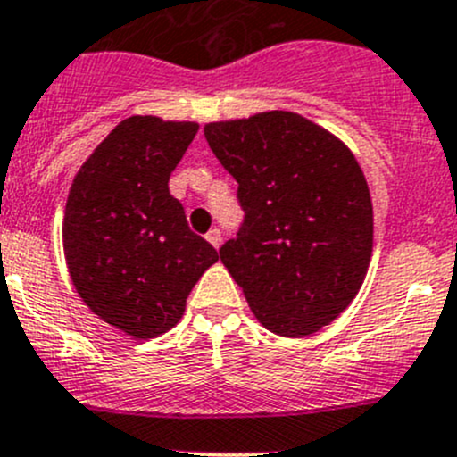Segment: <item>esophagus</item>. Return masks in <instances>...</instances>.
I'll return each mask as SVG.
<instances>
[{
    "mask_svg": "<svg viewBox=\"0 0 457 457\" xmlns=\"http://www.w3.org/2000/svg\"><path fill=\"white\" fill-rule=\"evenodd\" d=\"M205 238H207V241H210L214 247H220V241H223V237H220V229H216V228L210 229V232L205 234Z\"/></svg>",
    "mask_w": 457,
    "mask_h": 457,
    "instance_id": "obj_1",
    "label": "esophagus"
}]
</instances>
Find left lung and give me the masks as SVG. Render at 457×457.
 <instances>
[{"instance_id": "left-lung-1", "label": "left lung", "mask_w": 457, "mask_h": 457, "mask_svg": "<svg viewBox=\"0 0 457 457\" xmlns=\"http://www.w3.org/2000/svg\"><path fill=\"white\" fill-rule=\"evenodd\" d=\"M237 179L245 219L219 250L265 329L303 338L356 298L373 247V207L349 147L301 114L271 110L207 123Z\"/></svg>"}]
</instances>
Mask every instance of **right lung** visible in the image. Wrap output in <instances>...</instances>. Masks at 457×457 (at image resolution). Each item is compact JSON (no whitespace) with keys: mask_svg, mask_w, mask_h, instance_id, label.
<instances>
[{"mask_svg":"<svg viewBox=\"0 0 457 457\" xmlns=\"http://www.w3.org/2000/svg\"><path fill=\"white\" fill-rule=\"evenodd\" d=\"M196 130L192 121L126 119L87 156L68 195L72 285L96 316L139 340L172 329L196 280L219 261L168 187Z\"/></svg>","mask_w":457,"mask_h":457,"instance_id":"obj_1","label":"right lung"}]
</instances>
